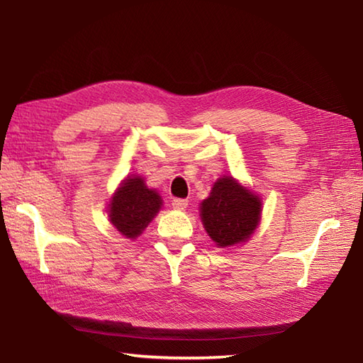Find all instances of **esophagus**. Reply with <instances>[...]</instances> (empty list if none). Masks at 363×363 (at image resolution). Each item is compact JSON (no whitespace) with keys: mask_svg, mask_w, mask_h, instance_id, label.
Listing matches in <instances>:
<instances>
[{"mask_svg":"<svg viewBox=\"0 0 363 363\" xmlns=\"http://www.w3.org/2000/svg\"><path fill=\"white\" fill-rule=\"evenodd\" d=\"M172 206H173V209H176V211H184L189 206V201H187V199H184V198H174Z\"/></svg>","mask_w":363,"mask_h":363,"instance_id":"1","label":"esophagus"}]
</instances>
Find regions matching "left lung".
I'll return each mask as SVG.
<instances>
[{"label": "left lung", "mask_w": 363, "mask_h": 363, "mask_svg": "<svg viewBox=\"0 0 363 363\" xmlns=\"http://www.w3.org/2000/svg\"><path fill=\"white\" fill-rule=\"evenodd\" d=\"M260 199L225 176L213 184L201 203V220L212 240L218 246H233L248 240L260 220Z\"/></svg>", "instance_id": "left-lung-1"}]
</instances>
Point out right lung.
Segmentation results:
<instances>
[{"instance_id":"1","label":"right lung","mask_w":363,"mask_h":363,"mask_svg":"<svg viewBox=\"0 0 363 363\" xmlns=\"http://www.w3.org/2000/svg\"><path fill=\"white\" fill-rule=\"evenodd\" d=\"M160 206L159 194L146 187L140 176L128 177L115 191L109 204V218L123 235L135 238L156 217Z\"/></svg>"}]
</instances>
